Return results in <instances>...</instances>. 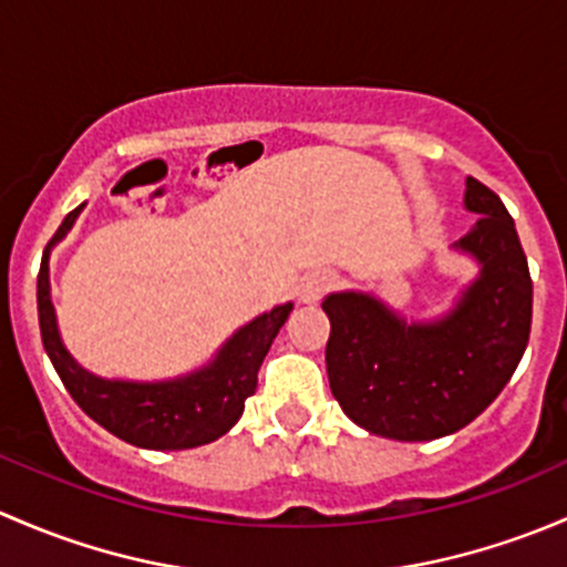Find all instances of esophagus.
<instances>
[{"mask_svg":"<svg viewBox=\"0 0 567 567\" xmlns=\"http://www.w3.org/2000/svg\"><path fill=\"white\" fill-rule=\"evenodd\" d=\"M332 284H336V276H332V272L327 270L308 272V276L300 281V286H297V295H300L302 302H317L322 300V295Z\"/></svg>","mask_w":567,"mask_h":567,"instance_id":"34e87169","label":"esophagus"}]
</instances>
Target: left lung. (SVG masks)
Listing matches in <instances>:
<instances>
[{
  "mask_svg": "<svg viewBox=\"0 0 567 567\" xmlns=\"http://www.w3.org/2000/svg\"><path fill=\"white\" fill-rule=\"evenodd\" d=\"M464 207L475 226L453 250L477 276L456 306L410 322L369 291H332L327 377L349 420L399 442L456 434L511 382L529 341L533 278L516 226L494 190L466 177Z\"/></svg>",
  "mask_w": 567,
  "mask_h": 567,
  "instance_id": "obj_1",
  "label": "left lung"
}]
</instances>
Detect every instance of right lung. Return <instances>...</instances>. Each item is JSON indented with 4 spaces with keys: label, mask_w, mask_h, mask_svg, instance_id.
<instances>
[{
    "label": "right lung",
    "mask_w": 567,
    "mask_h": 567,
    "mask_svg": "<svg viewBox=\"0 0 567 567\" xmlns=\"http://www.w3.org/2000/svg\"><path fill=\"white\" fill-rule=\"evenodd\" d=\"M84 207L86 202L68 213L56 235L45 245L38 276L40 336L62 384L95 423L136 447L188 451V447L215 442L243 417L245 399L256 390L261 360L295 306L284 302L250 319L235 336L226 338L224 347L207 365L183 377L161 379V382L97 377L75 363V358L62 343L49 281L51 250L56 243L65 240Z\"/></svg>",
    "instance_id": "1"
}]
</instances>
